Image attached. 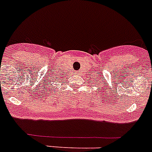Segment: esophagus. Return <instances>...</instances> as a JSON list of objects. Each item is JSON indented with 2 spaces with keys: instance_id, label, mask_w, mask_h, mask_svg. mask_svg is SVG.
<instances>
[{
  "instance_id": "obj_1",
  "label": "esophagus",
  "mask_w": 152,
  "mask_h": 152,
  "mask_svg": "<svg viewBox=\"0 0 152 152\" xmlns=\"http://www.w3.org/2000/svg\"><path fill=\"white\" fill-rule=\"evenodd\" d=\"M76 75H77V76H80V72H76Z\"/></svg>"
}]
</instances>
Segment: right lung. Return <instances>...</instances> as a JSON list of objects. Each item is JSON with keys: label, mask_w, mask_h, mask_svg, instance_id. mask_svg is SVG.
Instances as JSON below:
<instances>
[{"label": "right lung", "mask_w": 152, "mask_h": 152, "mask_svg": "<svg viewBox=\"0 0 152 152\" xmlns=\"http://www.w3.org/2000/svg\"><path fill=\"white\" fill-rule=\"evenodd\" d=\"M53 79H54V77H53V78H52V80H53ZM57 79H58V78H57V77H56V79H55V80H54V81H56V80ZM46 82H47V86H48H48H49V85H50V86H48V87H50V88H51V90H52V86H53V84H52V80H49V81H48H48H46ZM48 83H49L48 84ZM53 89H54V88H53Z\"/></svg>", "instance_id": "right-lung-1"}]
</instances>
